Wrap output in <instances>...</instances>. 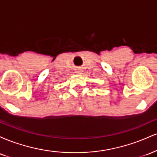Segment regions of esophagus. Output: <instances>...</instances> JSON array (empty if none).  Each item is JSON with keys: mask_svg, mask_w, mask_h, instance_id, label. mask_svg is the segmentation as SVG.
Listing matches in <instances>:
<instances>
[{"mask_svg": "<svg viewBox=\"0 0 157 157\" xmlns=\"http://www.w3.org/2000/svg\"><path fill=\"white\" fill-rule=\"evenodd\" d=\"M82 72H83V71L82 69H77L76 71V73L77 75H81V74H82Z\"/></svg>", "mask_w": 157, "mask_h": 157, "instance_id": "1", "label": "esophagus"}]
</instances>
